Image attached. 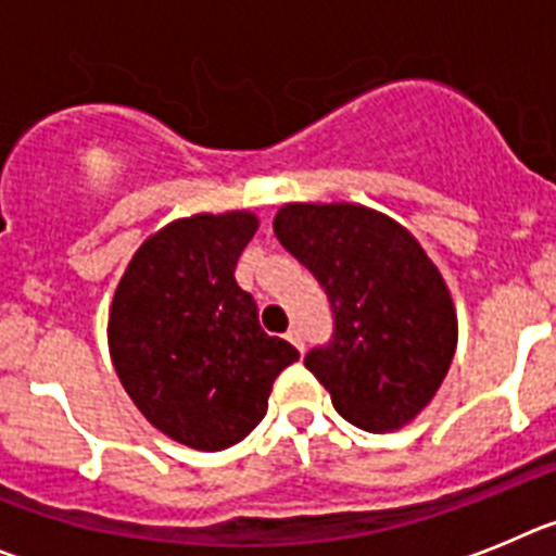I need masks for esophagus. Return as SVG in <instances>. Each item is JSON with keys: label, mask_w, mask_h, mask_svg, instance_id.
<instances>
[{"label": "esophagus", "mask_w": 556, "mask_h": 556, "mask_svg": "<svg viewBox=\"0 0 556 556\" xmlns=\"http://www.w3.org/2000/svg\"><path fill=\"white\" fill-rule=\"evenodd\" d=\"M285 338H288L290 343H293V346L299 349V352H304V338H302V329H299V327H290L288 332H285Z\"/></svg>", "instance_id": "esophagus-1"}]
</instances>
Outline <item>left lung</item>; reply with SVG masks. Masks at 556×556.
Masks as SVG:
<instances>
[{"label": "left lung", "mask_w": 556, "mask_h": 556, "mask_svg": "<svg viewBox=\"0 0 556 556\" xmlns=\"http://www.w3.org/2000/svg\"><path fill=\"white\" fill-rule=\"evenodd\" d=\"M274 235L332 304V340L304 365L334 409L368 432L413 421L457 349L452 293L421 243L379 210L349 202L285 204Z\"/></svg>", "instance_id": "obj_1"}]
</instances>
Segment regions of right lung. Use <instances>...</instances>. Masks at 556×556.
<instances>
[{"label": "right lung", "mask_w": 556, "mask_h": 556, "mask_svg": "<svg viewBox=\"0 0 556 556\" xmlns=\"http://www.w3.org/2000/svg\"><path fill=\"white\" fill-rule=\"evenodd\" d=\"M252 210L177 218L118 279L108 346L124 390L157 432L197 452L247 438L299 352L257 321L235 266L257 232Z\"/></svg>", "instance_id": "add662e5"}]
</instances>
